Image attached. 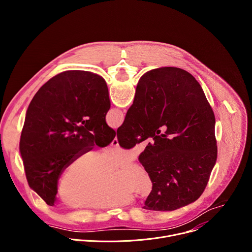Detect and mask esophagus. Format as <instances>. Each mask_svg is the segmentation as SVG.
I'll use <instances>...</instances> for the list:
<instances>
[{"label": "esophagus", "mask_w": 252, "mask_h": 252, "mask_svg": "<svg viewBox=\"0 0 252 252\" xmlns=\"http://www.w3.org/2000/svg\"><path fill=\"white\" fill-rule=\"evenodd\" d=\"M111 146L112 147H119V140H118V137H115L114 139H113V141H112V143H111Z\"/></svg>", "instance_id": "obj_1"}]
</instances>
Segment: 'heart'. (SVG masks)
<instances>
[{
  "mask_svg": "<svg viewBox=\"0 0 252 252\" xmlns=\"http://www.w3.org/2000/svg\"><path fill=\"white\" fill-rule=\"evenodd\" d=\"M134 150L122 148L97 152L85 150L65 166L58 185V195L71 207L106 209L124 206L134 200L132 192L148 196L154 188L153 178L142 165L128 161L116 172V165L132 159Z\"/></svg>",
  "mask_w": 252,
  "mask_h": 252,
  "instance_id": "1",
  "label": "heart"
}]
</instances>
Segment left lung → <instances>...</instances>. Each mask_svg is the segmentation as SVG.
Masks as SVG:
<instances>
[{
	"mask_svg": "<svg viewBox=\"0 0 252 252\" xmlns=\"http://www.w3.org/2000/svg\"><path fill=\"white\" fill-rule=\"evenodd\" d=\"M110 107L105 81L87 70L63 71L32 97L20 152L30 188L48 205L56 203L59 178L70 159L115 138L116 130L105 122Z\"/></svg>",
	"mask_w": 252,
	"mask_h": 252,
	"instance_id": "left-lung-1",
	"label": "left lung"
}]
</instances>
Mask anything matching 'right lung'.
Listing matches in <instances>:
<instances>
[{"label":"right lung","instance_id":"add662e5","mask_svg":"<svg viewBox=\"0 0 252 252\" xmlns=\"http://www.w3.org/2000/svg\"><path fill=\"white\" fill-rule=\"evenodd\" d=\"M214 126L211 106L189 71L164 66L139 79L117 135L125 149L152 137L138 158L154 183L143 208L174 210L199 198L218 158Z\"/></svg>","mask_w":252,"mask_h":252}]
</instances>
